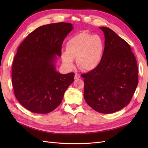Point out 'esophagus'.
<instances>
[{"instance_id": "1", "label": "esophagus", "mask_w": 148, "mask_h": 148, "mask_svg": "<svg viewBox=\"0 0 148 148\" xmlns=\"http://www.w3.org/2000/svg\"><path fill=\"white\" fill-rule=\"evenodd\" d=\"M80 77H81V76H80L79 74L76 73V74L75 75V79H78L80 78Z\"/></svg>"}]
</instances>
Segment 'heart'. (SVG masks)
Returning <instances> with one entry per match:
<instances>
[{
  "instance_id": "b5f03b06",
  "label": "heart",
  "mask_w": 148,
  "mask_h": 148,
  "mask_svg": "<svg viewBox=\"0 0 148 148\" xmlns=\"http://www.w3.org/2000/svg\"><path fill=\"white\" fill-rule=\"evenodd\" d=\"M104 40L99 35L82 33L71 38L66 45V51L62 53V60L67 69H73L74 59L80 68L91 71L99 66L104 52Z\"/></svg>"
}]
</instances>
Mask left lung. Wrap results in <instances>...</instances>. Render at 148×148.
I'll return each instance as SVG.
<instances>
[{
  "mask_svg": "<svg viewBox=\"0 0 148 148\" xmlns=\"http://www.w3.org/2000/svg\"><path fill=\"white\" fill-rule=\"evenodd\" d=\"M104 32L105 49L101 64L84 78V97L94 110L112 114L130 102L138 85V66L129 44L106 27Z\"/></svg>",
  "mask_w": 148,
  "mask_h": 148,
  "instance_id": "1",
  "label": "left lung"
}]
</instances>
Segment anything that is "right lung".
<instances>
[{
	"label": "right lung",
	"mask_w": 148,
	"mask_h": 148,
	"mask_svg": "<svg viewBox=\"0 0 148 148\" xmlns=\"http://www.w3.org/2000/svg\"><path fill=\"white\" fill-rule=\"evenodd\" d=\"M73 29L69 23L43 25L28 34L18 48L13 62L12 83L16 99L32 112L56 109L75 73L61 74L56 60L61 56L64 39Z\"/></svg>",
	"instance_id": "add662e5"
}]
</instances>
